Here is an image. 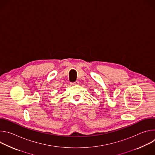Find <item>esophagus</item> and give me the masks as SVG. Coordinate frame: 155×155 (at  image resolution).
I'll list each match as a JSON object with an SVG mask.
<instances>
[{
    "label": "esophagus",
    "instance_id": "34e87169",
    "mask_svg": "<svg viewBox=\"0 0 155 155\" xmlns=\"http://www.w3.org/2000/svg\"><path fill=\"white\" fill-rule=\"evenodd\" d=\"M79 84V81H76L75 82H73V83H71V84L72 85H77Z\"/></svg>",
    "mask_w": 155,
    "mask_h": 155
}]
</instances>
